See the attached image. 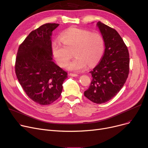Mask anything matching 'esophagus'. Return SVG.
Listing matches in <instances>:
<instances>
[{
    "instance_id": "34e87169",
    "label": "esophagus",
    "mask_w": 148,
    "mask_h": 148,
    "mask_svg": "<svg viewBox=\"0 0 148 148\" xmlns=\"http://www.w3.org/2000/svg\"><path fill=\"white\" fill-rule=\"evenodd\" d=\"M69 75L71 76V77H77V76H78V75L77 74H73V73H70L69 74Z\"/></svg>"
}]
</instances>
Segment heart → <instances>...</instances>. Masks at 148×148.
Wrapping results in <instances>:
<instances>
[{"instance_id":"heart-1","label":"heart","mask_w":148,"mask_h":148,"mask_svg":"<svg viewBox=\"0 0 148 148\" xmlns=\"http://www.w3.org/2000/svg\"><path fill=\"white\" fill-rule=\"evenodd\" d=\"M63 43L58 41L52 42L53 56L59 65L65 66L74 51L75 57L67 65V69L81 71L88 64L93 66L101 60L105 50V42L98 32L77 28H71L60 35Z\"/></svg>"}]
</instances>
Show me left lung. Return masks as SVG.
Segmentation results:
<instances>
[{"label": "left lung", "instance_id": "1", "mask_svg": "<svg viewBox=\"0 0 148 148\" xmlns=\"http://www.w3.org/2000/svg\"><path fill=\"white\" fill-rule=\"evenodd\" d=\"M105 42V52L99 63L90 71L92 77L84 95L96 103H105L115 96L124 86L129 72L127 46L116 30L97 22Z\"/></svg>", "mask_w": 148, "mask_h": 148}]
</instances>
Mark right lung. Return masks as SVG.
I'll return each instance as SVG.
<instances>
[{
	"mask_svg": "<svg viewBox=\"0 0 148 148\" xmlns=\"http://www.w3.org/2000/svg\"><path fill=\"white\" fill-rule=\"evenodd\" d=\"M59 25L47 23L32 31L19 46L15 72L30 99L40 105L51 104L61 95L67 73L53 61L51 36Z\"/></svg>",
	"mask_w": 148,
	"mask_h": 148,
	"instance_id": "1",
	"label": "right lung"
}]
</instances>
